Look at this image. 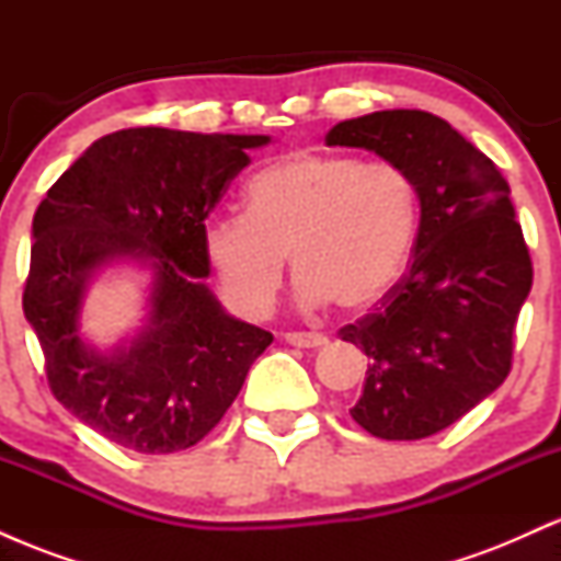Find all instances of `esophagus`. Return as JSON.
<instances>
[{
	"label": "esophagus",
	"mask_w": 561,
	"mask_h": 561,
	"mask_svg": "<svg viewBox=\"0 0 561 561\" xmlns=\"http://www.w3.org/2000/svg\"><path fill=\"white\" fill-rule=\"evenodd\" d=\"M285 340L295 347H321L330 343L327 334H319V332H287Z\"/></svg>",
	"instance_id": "1"
}]
</instances>
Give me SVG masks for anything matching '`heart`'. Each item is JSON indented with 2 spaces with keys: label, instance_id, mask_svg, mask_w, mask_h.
Masks as SVG:
<instances>
[{
  "label": "heart",
  "instance_id": "obj_1",
  "mask_svg": "<svg viewBox=\"0 0 561 561\" xmlns=\"http://www.w3.org/2000/svg\"><path fill=\"white\" fill-rule=\"evenodd\" d=\"M416 229L420 195L398 165L295 150L250 179L244 216L210 221L203 244L227 300L261 319L279 295L285 255L302 308H371L401 279Z\"/></svg>",
  "mask_w": 561,
  "mask_h": 561
}]
</instances>
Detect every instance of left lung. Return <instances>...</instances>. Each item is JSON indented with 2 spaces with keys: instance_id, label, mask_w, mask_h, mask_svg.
<instances>
[{
  "instance_id": "left-lung-1",
  "label": "left lung",
  "mask_w": 561,
  "mask_h": 561,
  "mask_svg": "<svg viewBox=\"0 0 561 561\" xmlns=\"http://www.w3.org/2000/svg\"><path fill=\"white\" fill-rule=\"evenodd\" d=\"M324 141L375 152L409 173L420 195L409 274L340 334L369 358L353 420L382 440L430 437L512 369L533 263L508 184L491 158L424 111L340 121Z\"/></svg>"
}]
</instances>
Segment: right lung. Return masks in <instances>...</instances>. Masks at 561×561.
I'll list each match as a JSON object with an SVG mask.
<instances>
[{"instance_id":"1","label":"right lung","mask_w":561,"mask_h":561,"mask_svg":"<svg viewBox=\"0 0 561 561\" xmlns=\"http://www.w3.org/2000/svg\"><path fill=\"white\" fill-rule=\"evenodd\" d=\"M268 141L124 128L96 139L36 208L23 313L55 398L107 440L139 454L195 446L272 345V332L224 311L203 244L205 218ZM115 262L148 272V313L131 339L96 348L80 330L82 300Z\"/></svg>"}]
</instances>
